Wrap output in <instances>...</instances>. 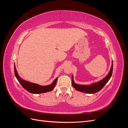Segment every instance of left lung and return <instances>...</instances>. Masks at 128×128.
<instances>
[{"instance_id": "obj_1", "label": "left lung", "mask_w": 128, "mask_h": 128, "mask_svg": "<svg viewBox=\"0 0 128 128\" xmlns=\"http://www.w3.org/2000/svg\"><path fill=\"white\" fill-rule=\"evenodd\" d=\"M113 61L112 62V66L110 70L108 72L107 75L104 77L103 79L99 80V82L93 83L89 85H82L78 84L75 83L74 80V76L72 75V86L76 90L82 92L83 93L88 94H95L101 90L103 87L105 86V84L108 82L112 76V73H113Z\"/></svg>"}]
</instances>
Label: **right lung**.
Returning a JSON list of instances; mask_svg holds the SVG:
<instances>
[{"label": "right lung", "mask_w": 128, "mask_h": 128, "mask_svg": "<svg viewBox=\"0 0 128 128\" xmlns=\"http://www.w3.org/2000/svg\"><path fill=\"white\" fill-rule=\"evenodd\" d=\"M14 74L15 77H16V78L18 80L19 83L21 84L22 87L27 91L34 94H42V93H45L52 91L54 88L58 80V77H56L51 84L48 85V86H42L39 84L30 82L29 81H26L21 78L18 74L15 66H14Z\"/></svg>", "instance_id": "add662e5"}]
</instances>
